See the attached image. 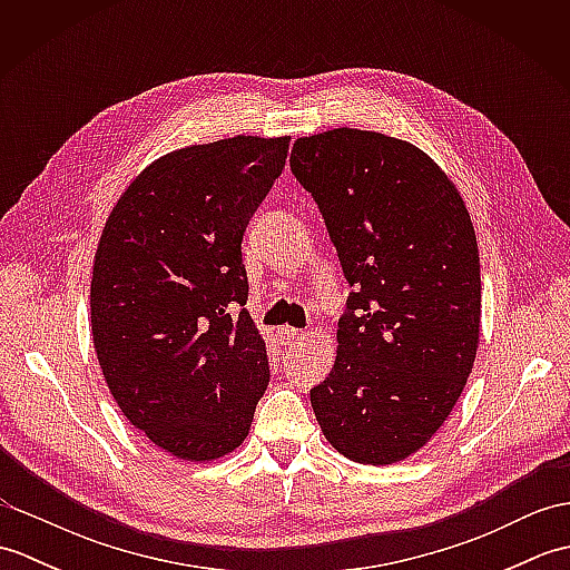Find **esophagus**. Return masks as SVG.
Here are the masks:
<instances>
[{"instance_id": "esophagus-1", "label": "esophagus", "mask_w": 570, "mask_h": 570, "mask_svg": "<svg viewBox=\"0 0 570 570\" xmlns=\"http://www.w3.org/2000/svg\"><path fill=\"white\" fill-rule=\"evenodd\" d=\"M301 335H304V331H298V328H288V325H286V328L278 331V337H282V343H284V345H292L294 341H298Z\"/></svg>"}]
</instances>
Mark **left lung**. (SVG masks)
<instances>
[{"instance_id":"8db88e82","label":"left lung","mask_w":570,"mask_h":570,"mask_svg":"<svg viewBox=\"0 0 570 570\" xmlns=\"http://www.w3.org/2000/svg\"><path fill=\"white\" fill-rule=\"evenodd\" d=\"M292 174L328 227L347 284L337 357L311 406L337 453L392 465L451 414L478 353L480 257L455 186L414 144L331 129Z\"/></svg>"}]
</instances>
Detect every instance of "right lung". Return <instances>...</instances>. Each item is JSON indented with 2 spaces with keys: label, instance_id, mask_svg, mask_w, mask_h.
I'll use <instances>...</instances> for the list:
<instances>
[{
  "label": "right lung",
  "instance_id": "obj_1",
  "mask_svg": "<svg viewBox=\"0 0 570 570\" xmlns=\"http://www.w3.org/2000/svg\"><path fill=\"white\" fill-rule=\"evenodd\" d=\"M288 137H233L161 156L107 220L90 284L98 360L135 429L184 460L247 439L269 357L245 308L242 237Z\"/></svg>",
  "mask_w": 570,
  "mask_h": 570
}]
</instances>
